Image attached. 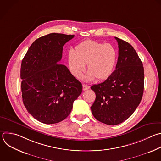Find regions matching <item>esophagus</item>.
<instances>
[{"mask_svg":"<svg viewBox=\"0 0 161 161\" xmlns=\"http://www.w3.org/2000/svg\"><path fill=\"white\" fill-rule=\"evenodd\" d=\"M90 88L89 86H88L87 85H85V84H83V90H86L87 89H88Z\"/></svg>","mask_w":161,"mask_h":161,"instance_id":"esophagus-1","label":"esophagus"}]
</instances>
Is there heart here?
I'll list each match as a JSON object with an SVG mask.
<instances>
[{"instance_id": "1", "label": "heart", "mask_w": 161, "mask_h": 161, "mask_svg": "<svg viewBox=\"0 0 161 161\" xmlns=\"http://www.w3.org/2000/svg\"><path fill=\"white\" fill-rule=\"evenodd\" d=\"M116 59L117 52L112 45L92 40L80 43L74 52L69 51L68 55L69 68L75 78H81L86 64L87 80L108 78L113 72Z\"/></svg>"}]
</instances>
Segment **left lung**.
I'll use <instances>...</instances> for the list:
<instances>
[{
    "instance_id": "1",
    "label": "left lung",
    "mask_w": 161,
    "mask_h": 161,
    "mask_svg": "<svg viewBox=\"0 0 161 161\" xmlns=\"http://www.w3.org/2000/svg\"><path fill=\"white\" fill-rule=\"evenodd\" d=\"M115 38L119 48L116 69L103 82L91 86L96 95L91 106L92 114L108 125L129 118L140 103L144 90V69L136 52L127 42Z\"/></svg>"
}]
</instances>
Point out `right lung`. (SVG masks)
I'll use <instances>...</instances> for the list:
<instances>
[{"label":"right lung","instance_id":"right-lung-1","mask_svg":"<svg viewBox=\"0 0 161 161\" xmlns=\"http://www.w3.org/2000/svg\"><path fill=\"white\" fill-rule=\"evenodd\" d=\"M75 35L53 33L36 39L30 47L21 67L23 102L38 121L59 123L70 114L82 85L68 68L58 64L64 45Z\"/></svg>","mask_w":161,"mask_h":161}]
</instances>
